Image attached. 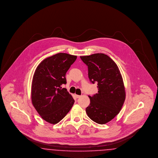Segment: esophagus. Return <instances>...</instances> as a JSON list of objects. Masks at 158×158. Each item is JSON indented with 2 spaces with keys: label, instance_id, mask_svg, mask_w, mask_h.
Instances as JSON below:
<instances>
[{
  "label": "esophagus",
  "instance_id": "obj_1",
  "mask_svg": "<svg viewBox=\"0 0 158 158\" xmlns=\"http://www.w3.org/2000/svg\"><path fill=\"white\" fill-rule=\"evenodd\" d=\"M75 97L76 98H79L81 97V95H75Z\"/></svg>",
  "mask_w": 158,
  "mask_h": 158
}]
</instances>
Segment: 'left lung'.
<instances>
[{
  "label": "left lung",
  "instance_id": "8db88e82",
  "mask_svg": "<svg viewBox=\"0 0 158 158\" xmlns=\"http://www.w3.org/2000/svg\"><path fill=\"white\" fill-rule=\"evenodd\" d=\"M88 68V77L97 83L98 93L89 96L90 105L86 108L94 122L106 124L120 113L126 99L123 77L116 63L103 53L80 57Z\"/></svg>",
  "mask_w": 158,
  "mask_h": 158
}]
</instances>
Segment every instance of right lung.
I'll list each match as a JSON object with an SVG mask.
<instances>
[{"instance_id":"add662e5","label":"right lung","mask_w":158,"mask_h":158,"mask_svg":"<svg viewBox=\"0 0 158 158\" xmlns=\"http://www.w3.org/2000/svg\"><path fill=\"white\" fill-rule=\"evenodd\" d=\"M77 56L57 53L43 60L35 69L31 86L32 104L45 121L55 124L68 114L75 100L66 88V73Z\"/></svg>"}]
</instances>
